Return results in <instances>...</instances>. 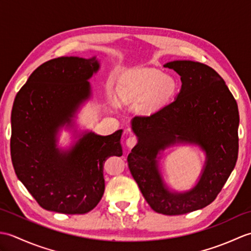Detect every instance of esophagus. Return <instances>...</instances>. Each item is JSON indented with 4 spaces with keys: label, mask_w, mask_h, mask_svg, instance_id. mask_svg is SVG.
I'll use <instances>...</instances> for the list:
<instances>
[{
    "label": "esophagus",
    "mask_w": 251,
    "mask_h": 251,
    "mask_svg": "<svg viewBox=\"0 0 251 251\" xmlns=\"http://www.w3.org/2000/svg\"><path fill=\"white\" fill-rule=\"evenodd\" d=\"M137 142H138L137 138L134 137V136H130V137L128 138V139L126 140V146L128 147L129 149H131V148H134V147L137 145Z\"/></svg>",
    "instance_id": "1"
}]
</instances>
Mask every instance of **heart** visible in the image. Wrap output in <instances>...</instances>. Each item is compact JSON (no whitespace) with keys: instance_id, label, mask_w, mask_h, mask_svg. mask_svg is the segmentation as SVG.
<instances>
[{"instance_id":"1","label":"heart","mask_w":251,"mask_h":251,"mask_svg":"<svg viewBox=\"0 0 251 251\" xmlns=\"http://www.w3.org/2000/svg\"><path fill=\"white\" fill-rule=\"evenodd\" d=\"M177 82L157 70H141L123 78L119 85V97L123 102H132L146 97L142 109L157 110L170 101L177 92Z\"/></svg>"}]
</instances>
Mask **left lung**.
I'll return each mask as SVG.
<instances>
[{"label": "left lung", "mask_w": 251, "mask_h": 251, "mask_svg": "<svg viewBox=\"0 0 251 251\" xmlns=\"http://www.w3.org/2000/svg\"><path fill=\"white\" fill-rule=\"evenodd\" d=\"M181 76V90L173 102L150 116L131 122L138 143L127 162L141 193L154 211L167 216L189 214L215 201L235 167L239 115L236 100L214 69L191 60L168 62ZM176 143L200 145L206 161L193 189L172 192L163 184L156 157Z\"/></svg>", "instance_id": "left-lung-1"}]
</instances>
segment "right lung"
Returning a JSON list of instances; mask_svg holds the SVG:
<instances>
[{
	"instance_id": "1",
	"label": "right lung",
	"mask_w": 251,
	"mask_h": 251,
	"mask_svg": "<svg viewBox=\"0 0 251 251\" xmlns=\"http://www.w3.org/2000/svg\"><path fill=\"white\" fill-rule=\"evenodd\" d=\"M96 57H59L32 72L16 95L10 155L18 179L46 210L83 215L104 192L103 164L121 156L122 129L109 136L86 132L70 150L56 148L58 129L71 125L90 97L88 79L98 71Z\"/></svg>"
}]
</instances>
